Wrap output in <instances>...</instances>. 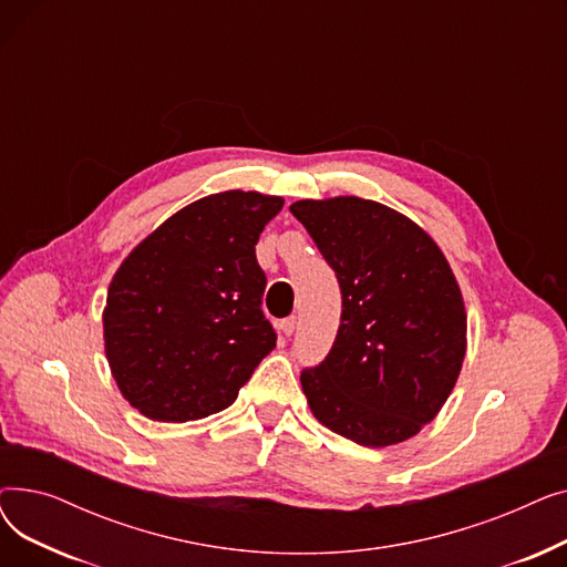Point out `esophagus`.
Masks as SVG:
<instances>
[{
  "instance_id": "1",
  "label": "esophagus",
  "mask_w": 567,
  "mask_h": 567,
  "mask_svg": "<svg viewBox=\"0 0 567 567\" xmlns=\"http://www.w3.org/2000/svg\"><path fill=\"white\" fill-rule=\"evenodd\" d=\"M293 329H296V317H287V319L280 321V331H282L285 336H291Z\"/></svg>"
}]
</instances>
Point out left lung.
Returning <instances> with one entry per match:
<instances>
[{
    "label": "left lung",
    "instance_id": "obj_1",
    "mask_svg": "<svg viewBox=\"0 0 567 567\" xmlns=\"http://www.w3.org/2000/svg\"><path fill=\"white\" fill-rule=\"evenodd\" d=\"M289 212L342 293L329 355L301 372L315 419L368 449L419 434L449 400L466 353L449 261L419 225L372 199H301Z\"/></svg>",
    "mask_w": 567,
    "mask_h": 567
}]
</instances>
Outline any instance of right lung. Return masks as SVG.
Wrapping results in <instances>:
<instances>
[{"instance_id": "obj_1", "label": "right lung", "mask_w": 567, "mask_h": 567, "mask_svg": "<svg viewBox=\"0 0 567 567\" xmlns=\"http://www.w3.org/2000/svg\"><path fill=\"white\" fill-rule=\"evenodd\" d=\"M282 204L244 190L202 197L118 266L105 353L118 391L146 419L186 423L227 409L274 351L255 246Z\"/></svg>"}]
</instances>
